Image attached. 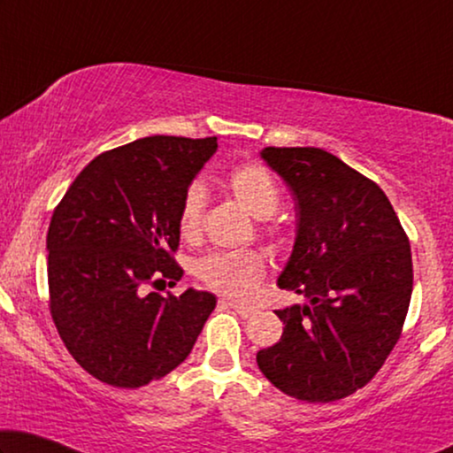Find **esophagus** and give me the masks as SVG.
<instances>
[{
  "label": "esophagus",
  "instance_id": "34e87169",
  "mask_svg": "<svg viewBox=\"0 0 453 453\" xmlns=\"http://www.w3.org/2000/svg\"><path fill=\"white\" fill-rule=\"evenodd\" d=\"M220 303H222V305H225V307H231L234 313H237V315H241V318H250V315H253V313H256V309H251V307H243V305H239V303H233V301H225V299H222Z\"/></svg>",
  "mask_w": 453,
  "mask_h": 453
}]
</instances>
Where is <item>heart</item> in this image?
Here are the masks:
<instances>
[{"label": "heart", "instance_id": "b5f03b06", "mask_svg": "<svg viewBox=\"0 0 453 453\" xmlns=\"http://www.w3.org/2000/svg\"><path fill=\"white\" fill-rule=\"evenodd\" d=\"M226 188L253 219H270L280 206V191L274 177L259 165L237 166L228 175ZM203 214H206V189L202 183H194L185 191L181 210H179V231L185 239H196L200 234ZM264 272V256L251 250L210 253L196 264V274L202 282L222 295L237 296V299L251 295Z\"/></svg>", "mask_w": 453, "mask_h": 453}]
</instances>
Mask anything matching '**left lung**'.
Returning <instances> with one entry per match:
<instances>
[{
	"label": "left lung",
	"mask_w": 453,
	"mask_h": 453,
	"mask_svg": "<svg viewBox=\"0 0 453 453\" xmlns=\"http://www.w3.org/2000/svg\"><path fill=\"white\" fill-rule=\"evenodd\" d=\"M295 197V245L278 287L282 338L257 352L280 392L334 402L373 380L398 342L412 295L411 243L388 196L321 148L259 152Z\"/></svg>",
	"instance_id": "8db88e82"
}]
</instances>
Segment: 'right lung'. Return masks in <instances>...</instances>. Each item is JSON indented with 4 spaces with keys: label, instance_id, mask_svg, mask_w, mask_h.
<instances>
[{
    "label": "right lung",
    "instance_id": "obj_1",
    "mask_svg": "<svg viewBox=\"0 0 453 453\" xmlns=\"http://www.w3.org/2000/svg\"><path fill=\"white\" fill-rule=\"evenodd\" d=\"M216 138L150 135L92 160L55 208L47 233L49 307L65 349L115 388H142L179 367L216 296H179L146 284L181 280L171 257L179 210Z\"/></svg>",
    "mask_w": 453,
    "mask_h": 453
}]
</instances>
